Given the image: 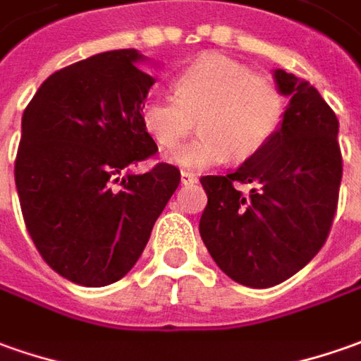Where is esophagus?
<instances>
[{"label":"esophagus","instance_id":"obj_1","mask_svg":"<svg viewBox=\"0 0 361 361\" xmlns=\"http://www.w3.org/2000/svg\"><path fill=\"white\" fill-rule=\"evenodd\" d=\"M181 183H183V185L197 183V176H195V173H191V171H181Z\"/></svg>","mask_w":361,"mask_h":361}]
</instances>
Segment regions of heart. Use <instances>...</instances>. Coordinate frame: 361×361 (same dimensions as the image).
I'll return each instance as SVG.
<instances>
[{"label": "heart", "instance_id": "heart-1", "mask_svg": "<svg viewBox=\"0 0 361 361\" xmlns=\"http://www.w3.org/2000/svg\"><path fill=\"white\" fill-rule=\"evenodd\" d=\"M283 114L284 94L274 78L252 73L239 61L209 55L173 78V98H148L140 122L161 149H171L197 120L200 134L173 149L170 160L200 171L229 156L235 161L257 156L273 140Z\"/></svg>", "mask_w": 361, "mask_h": 361}]
</instances>
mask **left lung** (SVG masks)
I'll return each instance as SVG.
<instances>
[{
	"label": "left lung",
	"instance_id": "8db88e82",
	"mask_svg": "<svg viewBox=\"0 0 361 361\" xmlns=\"http://www.w3.org/2000/svg\"><path fill=\"white\" fill-rule=\"evenodd\" d=\"M274 78L290 102L273 140L235 171L200 180L207 193L201 239L223 273L251 288L281 284L314 259L342 181L334 110L302 78L283 68Z\"/></svg>",
	"mask_w": 361,
	"mask_h": 361
}]
</instances>
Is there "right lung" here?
<instances>
[{
  "label": "right lung",
  "mask_w": 361,
  "mask_h": 361,
  "mask_svg": "<svg viewBox=\"0 0 361 361\" xmlns=\"http://www.w3.org/2000/svg\"><path fill=\"white\" fill-rule=\"evenodd\" d=\"M136 49L100 53L61 68L39 87L21 120L16 185L23 221L55 273L106 286L136 264L180 170L156 164L140 110L154 78Z\"/></svg>",
  "instance_id": "add662e5"
}]
</instances>
